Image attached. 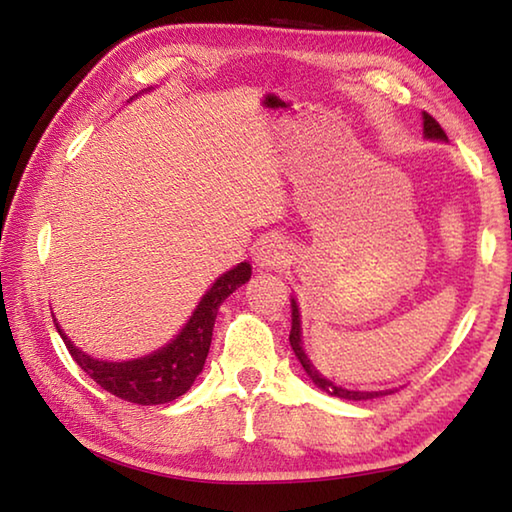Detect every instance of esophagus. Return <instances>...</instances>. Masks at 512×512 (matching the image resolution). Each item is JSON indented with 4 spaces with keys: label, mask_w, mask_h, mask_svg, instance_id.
Returning <instances> with one entry per match:
<instances>
[{
    "label": "esophagus",
    "mask_w": 512,
    "mask_h": 512,
    "mask_svg": "<svg viewBox=\"0 0 512 512\" xmlns=\"http://www.w3.org/2000/svg\"><path fill=\"white\" fill-rule=\"evenodd\" d=\"M255 262L266 271H277L291 262V248L280 235H266L257 241Z\"/></svg>",
    "instance_id": "obj_1"
}]
</instances>
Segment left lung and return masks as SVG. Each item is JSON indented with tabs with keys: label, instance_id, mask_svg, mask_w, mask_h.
Instances as JSON below:
<instances>
[{
	"label": "left lung",
	"instance_id": "obj_1",
	"mask_svg": "<svg viewBox=\"0 0 512 512\" xmlns=\"http://www.w3.org/2000/svg\"><path fill=\"white\" fill-rule=\"evenodd\" d=\"M422 131L427 140L433 142H447V135L443 128L438 126V121L433 119L427 112H422ZM289 343H291V350L296 352V357L300 361V366L305 368L307 377L314 381V384L320 388V391H325L334 397H341V400H352V402H361V400H375V397H384V395H391L395 393V388H386V391H354V388H345L334 384L332 379H327L323 372H320L314 361L309 359V354L305 352V345H302V318H300V307H298V300L291 296V332H289Z\"/></svg>",
	"mask_w": 512,
	"mask_h": 512
}]
</instances>
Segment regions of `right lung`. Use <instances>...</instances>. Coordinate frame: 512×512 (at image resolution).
<instances>
[{
    "label": "right lung",
    "instance_id": "1",
    "mask_svg": "<svg viewBox=\"0 0 512 512\" xmlns=\"http://www.w3.org/2000/svg\"><path fill=\"white\" fill-rule=\"evenodd\" d=\"M140 94H135L133 99L140 97ZM250 275H253V266H250V262H241L216 277L212 287L198 300L196 309L187 318L183 329L167 345L137 359L106 361L92 357V354L81 350L79 345L69 339L56 318L54 323L74 361L97 381L103 391L142 406L167 404L185 395L192 388L196 377L203 372L219 307L232 291H237L241 284L250 280Z\"/></svg>",
    "mask_w": 512,
    "mask_h": 512
}]
</instances>
